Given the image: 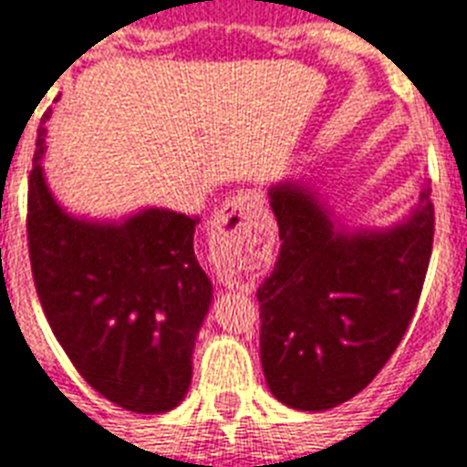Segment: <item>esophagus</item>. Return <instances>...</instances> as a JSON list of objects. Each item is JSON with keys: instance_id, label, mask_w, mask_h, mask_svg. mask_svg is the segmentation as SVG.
<instances>
[{"instance_id": "34e87169", "label": "esophagus", "mask_w": 467, "mask_h": 467, "mask_svg": "<svg viewBox=\"0 0 467 467\" xmlns=\"http://www.w3.org/2000/svg\"><path fill=\"white\" fill-rule=\"evenodd\" d=\"M261 206H264V199L259 192H254V189L240 192L230 201H225L221 211L213 215L211 233L223 240H244V233L252 223V213H256Z\"/></svg>"}]
</instances>
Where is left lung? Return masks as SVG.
<instances>
[{
	"label": "left lung",
	"instance_id": "obj_1",
	"mask_svg": "<svg viewBox=\"0 0 467 467\" xmlns=\"http://www.w3.org/2000/svg\"><path fill=\"white\" fill-rule=\"evenodd\" d=\"M280 252L259 287L261 365L280 403L328 410L391 359L410 326L434 242L430 189L405 225L338 233L314 196L271 189Z\"/></svg>",
	"mask_w": 467,
	"mask_h": 467
}]
</instances>
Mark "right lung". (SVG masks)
<instances>
[{"label":"right lung","mask_w":467,"mask_h":467,"mask_svg":"<svg viewBox=\"0 0 467 467\" xmlns=\"http://www.w3.org/2000/svg\"><path fill=\"white\" fill-rule=\"evenodd\" d=\"M43 143L40 127L26 233L52 333L100 396L131 412L172 410L192 384L194 340L211 305V280L194 254L199 218L148 208L122 225L76 221L47 192Z\"/></svg>","instance_id":"obj_1"}]
</instances>
